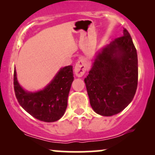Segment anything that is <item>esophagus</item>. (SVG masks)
Returning <instances> with one entry per match:
<instances>
[{
	"label": "esophagus",
	"instance_id": "1",
	"mask_svg": "<svg viewBox=\"0 0 155 155\" xmlns=\"http://www.w3.org/2000/svg\"><path fill=\"white\" fill-rule=\"evenodd\" d=\"M87 70V63L84 60L81 59L77 62L74 68V71L78 77L82 76Z\"/></svg>",
	"mask_w": 155,
	"mask_h": 155
}]
</instances>
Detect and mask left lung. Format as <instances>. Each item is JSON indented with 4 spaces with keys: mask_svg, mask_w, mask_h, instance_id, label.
Wrapping results in <instances>:
<instances>
[{
    "mask_svg": "<svg viewBox=\"0 0 155 155\" xmlns=\"http://www.w3.org/2000/svg\"><path fill=\"white\" fill-rule=\"evenodd\" d=\"M84 82L98 114L113 116L130 104L138 84V56L127 30L97 53Z\"/></svg>",
    "mask_w": 155,
    "mask_h": 155,
    "instance_id": "left-lung-1",
    "label": "left lung"
}]
</instances>
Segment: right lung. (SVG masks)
<instances>
[{"mask_svg": "<svg viewBox=\"0 0 155 155\" xmlns=\"http://www.w3.org/2000/svg\"><path fill=\"white\" fill-rule=\"evenodd\" d=\"M74 81L72 65L61 68L43 90L28 92L20 86L14 72V88L19 105L34 118L46 122L59 120L65 114Z\"/></svg>", "mask_w": 155, "mask_h": 155, "instance_id": "right-lung-1", "label": "right lung"}]
</instances>
